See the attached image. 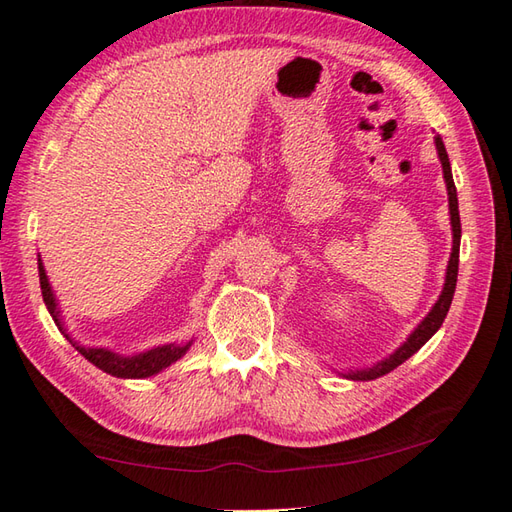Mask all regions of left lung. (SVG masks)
I'll return each instance as SVG.
<instances>
[{
  "instance_id": "obj_1",
  "label": "left lung",
  "mask_w": 512,
  "mask_h": 512,
  "mask_svg": "<svg viewBox=\"0 0 512 512\" xmlns=\"http://www.w3.org/2000/svg\"><path fill=\"white\" fill-rule=\"evenodd\" d=\"M435 148H437V157H439V162H442V170H444V182H446V190H448L450 230H453V250H450V259L446 266V279H444L442 295L437 297V302L433 308H430V313L417 324V328L406 337V342L399 346L395 353H390L388 357L382 359V362H377L373 366L346 370V373H339L337 370L339 375H344L346 379H353V382H370V379L388 375L390 370H395L399 364H404L408 357H413L417 350L437 333L439 326L444 324L448 308H450V304H453V295H455V286H457V268H459V242H462V222H459V204H457V188L453 182V170H450L446 146L439 135H435Z\"/></svg>"
}]
</instances>
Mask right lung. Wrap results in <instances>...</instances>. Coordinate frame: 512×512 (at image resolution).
Masks as SVG:
<instances>
[{
  "instance_id": "obj_1",
  "label": "right lung",
  "mask_w": 512,
  "mask_h": 512,
  "mask_svg": "<svg viewBox=\"0 0 512 512\" xmlns=\"http://www.w3.org/2000/svg\"><path fill=\"white\" fill-rule=\"evenodd\" d=\"M37 270H39V286H42V297H44V304L48 308L50 317H53L55 326L62 330V335L68 339L70 344L75 346V350H79L90 364H95L99 370H104V373L113 375V377H122V379H144V377H153L157 373H162L164 368H168L170 364H175L177 359H182L188 348L193 346V339L190 342H173V344H162V346H155V348H148L144 353H135V355H122V353H115V350L110 348H102V346H84L79 344L75 337H70L68 328L62 319V310H59L57 304V297H55V290L48 282V275H46V268L42 264V255H37Z\"/></svg>"
}]
</instances>
